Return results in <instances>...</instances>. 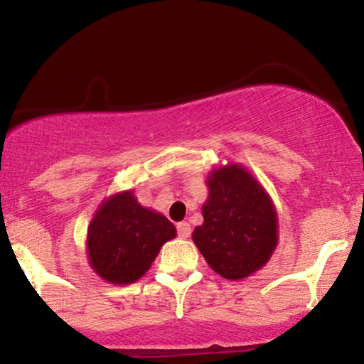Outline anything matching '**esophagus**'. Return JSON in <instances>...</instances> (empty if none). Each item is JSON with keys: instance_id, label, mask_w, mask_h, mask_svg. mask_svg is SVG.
I'll return each mask as SVG.
<instances>
[{"instance_id": "34e87169", "label": "esophagus", "mask_w": 364, "mask_h": 364, "mask_svg": "<svg viewBox=\"0 0 364 364\" xmlns=\"http://www.w3.org/2000/svg\"><path fill=\"white\" fill-rule=\"evenodd\" d=\"M176 231H178V236L181 237V240H186V237H190V235H191V228L188 223H179L176 225Z\"/></svg>"}]
</instances>
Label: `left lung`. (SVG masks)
<instances>
[{
    "instance_id": "1",
    "label": "left lung",
    "mask_w": 364,
    "mask_h": 364,
    "mask_svg": "<svg viewBox=\"0 0 364 364\" xmlns=\"http://www.w3.org/2000/svg\"><path fill=\"white\" fill-rule=\"evenodd\" d=\"M203 224L193 241L224 279H243L267 263L277 245V215L263 188L241 166H225L208 179Z\"/></svg>"
}]
</instances>
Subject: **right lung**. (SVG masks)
Listing matches in <instances>:
<instances>
[{
  "instance_id": "obj_1",
  "label": "right lung",
  "mask_w": 364,
  "mask_h": 364,
  "mask_svg": "<svg viewBox=\"0 0 364 364\" xmlns=\"http://www.w3.org/2000/svg\"><path fill=\"white\" fill-rule=\"evenodd\" d=\"M174 236L176 229L164 215L144 208L124 191L104 202L92 219L87 240L90 265L107 282L132 284Z\"/></svg>"
}]
</instances>
